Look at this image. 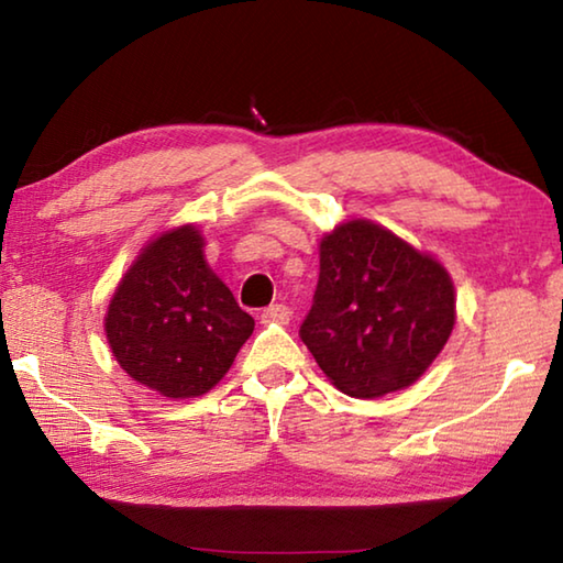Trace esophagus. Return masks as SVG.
Listing matches in <instances>:
<instances>
[{
    "label": "esophagus",
    "mask_w": 563,
    "mask_h": 563,
    "mask_svg": "<svg viewBox=\"0 0 563 563\" xmlns=\"http://www.w3.org/2000/svg\"><path fill=\"white\" fill-rule=\"evenodd\" d=\"M261 320L263 322H278V325H288V322H290V310L285 308V305L275 302V305H271V308H265L261 312Z\"/></svg>",
    "instance_id": "esophagus-1"
}]
</instances>
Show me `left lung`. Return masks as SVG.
Here are the masks:
<instances>
[{
  "label": "left lung",
  "mask_w": 563,
  "mask_h": 563,
  "mask_svg": "<svg viewBox=\"0 0 563 563\" xmlns=\"http://www.w3.org/2000/svg\"><path fill=\"white\" fill-rule=\"evenodd\" d=\"M454 322L452 275L434 255L365 218L320 238V280L300 338L340 393L375 399L417 383Z\"/></svg>",
  "instance_id": "left-lung-1"
}]
</instances>
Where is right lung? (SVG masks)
Listing matches in <instances>:
<instances>
[{
    "instance_id": "add662e5",
    "label": "right lung",
    "mask_w": 563,
    "mask_h": 563,
    "mask_svg": "<svg viewBox=\"0 0 563 563\" xmlns=\"http://www.w3.org/2000/svg\"><path fill=\"white\" fill-rule=\"evenodd\" d=\"M203 247L206 238L194 223L151 238L123 273L103 318L123 373L168 399L213 389L255 328L211 271Z\"/></svg>"
}]
</instances>
